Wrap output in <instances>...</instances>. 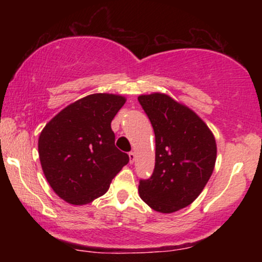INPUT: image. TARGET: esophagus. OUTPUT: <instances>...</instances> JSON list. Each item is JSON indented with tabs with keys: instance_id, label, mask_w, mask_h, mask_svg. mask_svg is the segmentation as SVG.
Returning a JSON list of instances; mask_svg holds the SVG:
<instances>
[{
	"instance_id": "1",
	"label": "esophagus",
	"mask_w": 262,
	"mask_h": 262,
	"mask_svg": "<svg viewBox=\"0 0 262 262\" xmlns=\"http://www.w3.org/2000/svg\"><path fill=\"white\" fill-rule=\"evenodd\" d=\"M134 160H135V152L130 151L129 152V161H130V164H133Z\"/></svg>"
}]
</instances>
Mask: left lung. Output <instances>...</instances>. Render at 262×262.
Returning <instances> with one entry per match:
<instances>
[{
	"label": "left lung",
	"instance_id": "left-lung-1",
	"mask_svg": "<svg viewBox=\"0 0 262 262\" xmlns=\"http://www.w3.org/2000/svg\"><path fill=\"white\" fill-rule=\"evenodd\" d=\"M138 101L155 133V169L140 180L139 196L156 212H176L208 182L217 159L214 135L193 111L165 93L141 95Z\"/></svg>",
	"mask_w": 262,
	"mask_h": 262
}]
</instances>
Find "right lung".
<instances>
[{
  "label": "right lung",
  "instance_id": "add662e5",
  "mask_svg": "<svg viewBox=\"0 0 262 262\" xmlns=\"http://www.w3.org/2000/svg\"><path fill=\"white\" fill-rule=\"evenodd\" d=\"M125 97L93 93L69 104L45 125L38 151L45 179L60 198L87 204L110 188L129 156L114 145L111 122Z\"/></svg>",
  "mask_w": 262,
  "mask_h": 262
}]
</instances>
